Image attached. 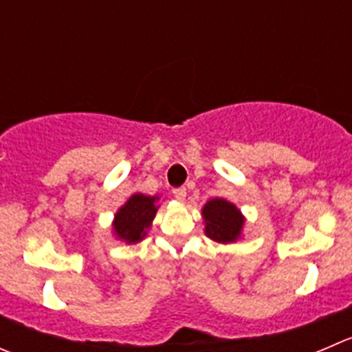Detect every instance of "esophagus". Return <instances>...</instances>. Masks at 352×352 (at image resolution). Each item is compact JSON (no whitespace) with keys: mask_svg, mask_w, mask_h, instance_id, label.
Listing matches in <instances>:
<instances>
[{"mask_svg":"<svg viewBox=\"0 0 352 352\" xmlns=\"http://www.w3.org/2000/svg\"><path fill=\"white\" fill-rule=\"evenodd\" d=\"M172 192H173V196H175L177 201H184V199H186V196H187L186 187H175Z\"/></svg>","mask_w":352,"mask_h":352,"instance_id":"esophagus-1","label":"esophagus"}]
</instances>
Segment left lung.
Wrapping results in <instances>:
<instances>
[{"label": "left lung", "instance_id": "left-lung-1", "mask_svg": "<svg viewBox=\"0 0 352 352\" xmlns=\"http://www.w3.org/2000/svg\"><path fill=\"white\" fill-rule=\"evenodd\" d=\"M203 218L206 235L217 242H234L241 234L244 218L237 208L225 199H211L204 204Z\"/></svg>", "mask_w": 352, "mask_h": 352}]
</instances>
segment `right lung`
I'll list each match as a JSON object with an SVG mask.
<instances>
[{
	"mask_svg": "<svg viewBox=\"0 0 352 352\" xmlns=\"http://www.w3.org/2000/svg\"><path fill=\"white\" fill-rule=\"evenodd\" d=\"M156 199L158 197L134 194L115 214V232L118 237L127 242L141 241L156 214Z\"/></svg>",
	"mask_w": 352,
	"mask_h": 352,
	"instance_id": "right-lung-1",
	"label": "right lung"
}]
</instances>
